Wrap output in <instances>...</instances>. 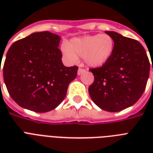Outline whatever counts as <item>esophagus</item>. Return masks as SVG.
<instances>
[{"mask_svg":"<svg viewBox=\"0 0 153 153\" xmlns=\"http://www.w3.org/2000/svg\"><path fill=\"white\" fill-rule=\"evenodd\" d=\"M86 71L84 69H82V68H79V70H78V75H81L82 73H84V72Z\"/></svg>","mask_w":153,"mask_h":153,"instance_id":"obj_1","label":"esophagus"}]
</instances>
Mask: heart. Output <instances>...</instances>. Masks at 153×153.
Wrapping results in <instances>:
<instances>
[{
  "label": "heart",
  "instance_id": "obj_1",
  "mask_svg": "<svg viewBox=\"0 0 153 153\" xmlns=\"http://www.w3.org/2000/svg\"><path fill=\"white\" fill-rule=\"evenodd\" d=\"M114 49V39L109 35L96 34L73 38L62 46V51L71 61H76L81 56L88 67L96 68L107 62Z\"/></svg>",
  "mask_w": 153,
  "mask_h": 153
}]
</instances>
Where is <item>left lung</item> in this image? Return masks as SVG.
<instances>
[{
	"label": "left lung",
	"mask_w": 153,
	"mask_h": 153,
	"mask_svg": "<svg viewBox=\"0 0 153 153\" xmlns=\"http://www.w3.org/2000/svg\"><path fill=\"white\" fill-rule=\"evenodd\" d=\"M105 32L114 39V52L102 67L90 70L94 81L89 94L102 109L118 112L132 106L141 97L149 76L150 63L140 42L117 32Z\"/></svg>",
	"instance_id": "obj_1"
}]
</instances>
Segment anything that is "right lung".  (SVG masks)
Wrapping results in <instances>:
<instances>
[{
  "label": "right lung",
  "mask_w": 153,
  "mask_h": 153,
  "mask_svg": "<svg viewBox=\"0 0 153 153\" xmlns=\"http://www.w3.org/2000/svg\"><path fill=\"white\" fill-rule=\"evenodd\" d=\"M60 40L51 32H34L9 48L2 68L4 81L20 106L45 113L63 101L78 67L63 65Z\"/></svg>",
  "instance_id": "obj_1"
}]
</instances>
